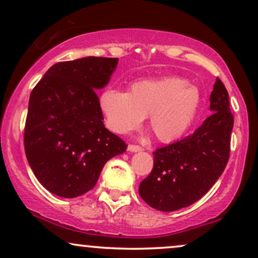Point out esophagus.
Returning <instances> with one entry per match:
<instances>
[{
  "label": "esophagus",
  "instance_id": "1",
  "mask_svg": "<svg viewBox=\"0 0 258 258\" xmlns=\"http://www.w3.org/2000/svg\"><path fill=\"white\" fill-rule=\"evenodd\" d=\"M128 150H130V152H133V153L142 152V150H143V148H142L141 146H137V144H130Z\"/></svg>",
  "mask_w": 258,
  "mask_h": 258
}]
</instances>
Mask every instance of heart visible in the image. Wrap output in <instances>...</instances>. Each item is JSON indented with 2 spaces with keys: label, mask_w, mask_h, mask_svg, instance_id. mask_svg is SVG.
<instances>
[{
  "label": "heart",
  "mask_w": 258,
  "mask_h": 258,
  "mask_svg": "<svg viewBox=\"0 0 258 258\" xmlns=\"http://www.w3.org/2000/svg\"><path fill=\"white\" fill-rule=\"evenodd\" d=\"M199 106V90L180 78L143 80L133 84L130 93L106 90L99 97V108L111 131L131 132L149 115V125L161 142L182 137Z\"/></svg>",
  "instance_id": "obj_1"
}]
</instances>
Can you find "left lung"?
I'll list each match as a JSON object with an SVG mask.
<instances>
[{"label": "left lung", "mask_w": 258, "mask_h": 258, "mask_svg": "<svg viewBox=\"0 0 258 258\" xmlns=\"http://www.w3.org/2000/svg\"><path fill=\"white\" fill-rule=\"evenodd\" d=\"M212 114L193 135L158 148L139 195L159 211H176L205 195L223 173L230 154L234 117L226 86L217 78L210 96Z\"/></svg>", "instance_id": "left-lung-1"}]
</instances>
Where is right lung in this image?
<instances>
[{
	"mask_svg": "<svg viewBox=\"0 0 258 258\" xmlns=\"http://www.w3.org/2000/svg\"><path fill=\"white\" fill-rule=\"evenodd\" d=\"M117 58L86 57L52 65L29 99L24 148L31 170L47 190L76 198L96 185L105 162L126 150L106 130L100 90Z\"/></svg>",
	"mask_w": 258,
	"mask_h": 258,
	"instance_id": "add662e5",
	"label": "right lung"
}]
</instances>
